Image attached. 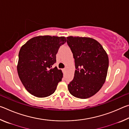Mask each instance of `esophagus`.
Returning <instances> with one entry per match:
<instances>
[{
  "instance_id": "obj_1",
  "label": "esophagus",
  "mask_w": 129,
  "mask_h": 129,
  "mask_svg": "<svg viewBox=\"0 0 129 129\" xmlns=\"http://www.w3.org/2000/svg\"><path fill=\"white\" fill-rule=\"evenodd\" d=\"M65 71H66V68H64V69H62V71L64 72H65Z\"/></svg>"
}]
</instances>
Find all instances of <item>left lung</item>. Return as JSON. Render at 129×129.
<instances>
[{
  "mask_svg": "<svg viewBox=\"0 0 129 129\" xmlns=\"http://www.w3.org/2000/svg\"><path fill=\"white\" fill-rule=\"evenodd\" d=\"M67 43L73 53L76 70L68 85L74 97L85 99L97 93L105 81L109 58L97 41L89 38L69 36Z\"/></svg>",
  "mask_w": 129,
  "mask_h": 129,
  "instance_id": "8db88e82",
  "label": "left lung"
}]
</instances>
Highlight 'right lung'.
<instances>
[{"mask_svg": "<svg viewBox=\"0 0 129 129\" xmlns=\"http://www.w3.org/2000/svg\"><path fill=\"white\" fill-rule=\"evenodd\" d=\"M66 41L65 37L40 36L30 39L21 47L17 73L26 90L32 95L43 98L55 91L62 73L53 65L60 46Z\"/></svg>", "mask_w": 129, "mask_h": 129, "instance_id": "1", "label": "right lung"}]
</instances>
